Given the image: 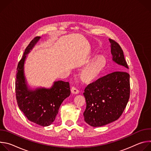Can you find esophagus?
<instances>
[{
    "label": "esophagus",
    "instance_id": "34e87169",
    "mask_svg": "<svg viewBox=\"0 0 151 151\" xmlns=\"http://www.w3.org/2000/svg\"><path fill=\"white\" fill-rule=\"evenodd\" d=\"M71 92L72 94H77L79 93V90L76 88L75 87H72V88H71Z\"/></svg>",
    "mask_w": 151,
    "mask_h": 151
}]
</instances>
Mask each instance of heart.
<instances>
[{
  "instance_id": "b5f03b06",
  "label": "heart",
  "mask_w": 151,
  "mask_h": 151,
  "mask_svg": "<svg viewBox=\"0 0 151 151\" xmlns=\"http://www.w3.org/2000/svg\"><path fill=\"white\" fill-rule=\"evenodd\" d=\"M106 65V58L102 55L97 56L81 70L80 78L85 81H91L103 71Z\"/></svg>"
}]
</instances>
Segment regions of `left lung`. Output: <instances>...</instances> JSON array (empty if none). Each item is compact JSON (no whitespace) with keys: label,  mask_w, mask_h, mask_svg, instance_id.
<instances>
[{"label":"left lung","mask_w":151,"mask_h":151,"mask_svg":"<svg viewBox=\"0 0 151 151\" xmlns=\"http://www.w3.org/2000/svg\"><path fill=\"white\" fill-rule=\"evenodd\" d=\"M112 60L120 70L128 69L123 51L118 43L109 39ZM130 75L118 71L103 76L85 88L83 93L87 106L84 120L97 127L117 120L122 115L130 97Z\"/></svg>","instance_id":"1"}]
</instances>
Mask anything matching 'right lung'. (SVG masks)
Listing matches in <instances>:
<instances>
[{"label":"right lung","instance_id":"1","mask_svg":"<svg viewBox=\"0 0 151 151\" xmlns=\"http://www.w3.org/2000/svg\"><path fill=\"white\" fill-rule=\"evenodd\" d=\"M40 38L36 37L30 42L18 64L15 92L18 106L26 118L37 125L47 127L54 121L62 102L70 96V89L69 83L63 81H54L50 88H33L28 84L24 64L27 55Z\"/></svg>","mask_w":151,"mask_h":151}]
</instances>
